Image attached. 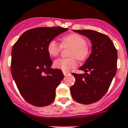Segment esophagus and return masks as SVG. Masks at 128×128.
<instances>
[{"label": "esophagus", "mask_w": 128, "mask_h": 128, "mask_svg": "<svg viewBox=\"0 0 128 128\" xmlns=\"http://www.w3.org/2000/svg\"><path fill=\"white\" fill-rule=\"evenodd\" d=\"M63 74H64V76H67L68 74H69V72H63Z\"/></svg>", "instance_id": "obj_1"}]
</instances>
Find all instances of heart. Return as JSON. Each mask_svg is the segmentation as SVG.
Instances as JSON below:
<instances>
[{
    "label": "heart",
    "mask_w": 128,
    "mask_h": 128,
    "mask_svg": "<svg viewBox=\"0 0 128 128\" xmlns=\"http://www.w3.org/2000/svg\"><path fill=\"white\" fill-rule=\"evenodd\" d=\"M62 48H71L69 58H58L54 62V66L62 71H69L77 66V59L83 61L89 56V48L87 40L82 35L72 34L64 37L61 40V44L54 40H51L47 44V52L50 56H57Z\"/></svg>",
    "instance_id": "b5f03b06"
}]
</instances>
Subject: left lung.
I'll return each instance as SVG.
<instances>
[{
    "label": "left lung",
    "mask_w": 128,
    "mask_h": 128,
    "mask_svg": "<svg viewBox=\"0 0 128 128\" xmlns=\"http://www.w3.org/2000/svg\"><path fill=\"white\" fill-rule=\"evenodd\" d=\"M91 40V53L80 70L84 74L72 73L76 82L70 92L76 101L89 104L106 94L117 70V50L107 35L93 30H74Z\"/></svg>",
    "instance_id": "obj_1"
}]
</instances>
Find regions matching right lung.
Here are the masks:
<instances>
[{
    "label": "right lung",
    "instance_id": "add662e5",
    "mask_svg": "<svg viewBox=\"0 0 128 128\" xmlns=\"http://www.w3.org/2000/svg\"><path fill=\"white\" fill-rule=\"evenodd\" d=\"M68 30L62 27L31 29L14 44L12 76L22 96L32 105L44 106L54 100L56 89L64 74L60 70L50 68L52 62L47 52V44Z\"/></svg>",
    "mask_w": 128,
    "mask_h": 128
}]
</instances>
